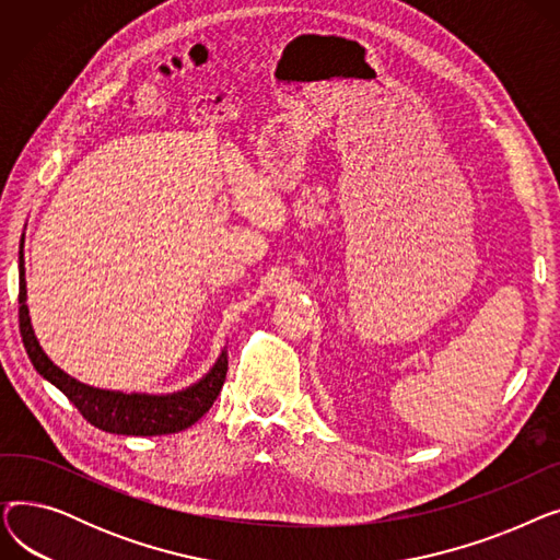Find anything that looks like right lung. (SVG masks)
Instances as JSON below:
<instances>
[{"instance_id": "obj_1", "label": "right lung", "mask_w": 560, "mask_h": 560, "mask_svg": "<svg viewBox=\"0 0 560 560\" xmlns=\"http://www.w3.org/2000/svg\"><path fill=\"white\" fill-rule=\"evenodd\" d=\"M24 235L20 243V334L28 359L34 368L49 384L61 390L77 408L79 413L91 422L93 427L117 433V435H165L176 433L192 427L206 410L213 406L218 399L229 361H226V347L218 357L215 365L209 374L201 376L197 384L188 386L186 390L170 393V395H144V393H120V390H102L85 386L74 376L66 374L61 368L54 365L49 357L43 351L34 327L32 317H28L26 306V281H24Z\"/></svg>"}]
</instances>
